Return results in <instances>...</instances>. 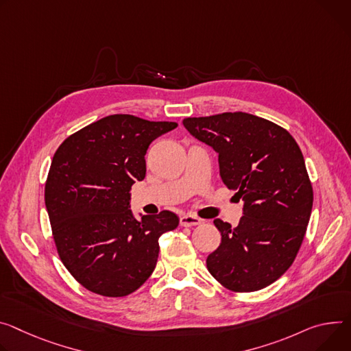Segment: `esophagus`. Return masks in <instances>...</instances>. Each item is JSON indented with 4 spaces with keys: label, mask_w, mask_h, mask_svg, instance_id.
<instances>
[{
    "label": "esophagus",
    "mask_w": 351,
    "mask_h": 351,
    "mask_svg": "<svg viewBox=\"0 0 351 351\" xmlns=\"http://www.w3.org/2000/svg\"><path fill=\"white\" fill-rule=\"evenodd\" d=\"M200 224H202V219L195 217V215L186 214V215L180 217V226L182 227H195V226H200Z\"/></svg>",
    "instance_id": "obj_1"
}]
</instances>
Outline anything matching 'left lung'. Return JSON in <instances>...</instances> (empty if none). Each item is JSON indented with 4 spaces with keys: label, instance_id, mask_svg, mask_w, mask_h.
Listing matches in <instances>:
<instances>
[{
    "label": "left lung",
    "instance_id": "left-lung-1",
    "mask_svg": "<svg viewBox=\"0 0 351 351\" xmlns=\"http://www.w3.org/2000/svg\"><path fill=\"white\" fill-rule=\"evenodd\" d=\"M183 125L218 152L222 182L243 202L238 227L214 219L221 243L207 269L231 291L262 290L290 269L306 232L313 190L302 152L281 125L243 112L186 117Z\"/></svg>",
    "mask_w": 351,
    "mask_h": 351
}]
</instances>
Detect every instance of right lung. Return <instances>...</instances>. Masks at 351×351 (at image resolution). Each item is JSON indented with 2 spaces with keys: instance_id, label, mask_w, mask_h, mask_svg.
I'll use <instances>...</instances> for the list:
<instances>
[{
  "instance_id": "obj_1",
  "label": "right lung",
  "mask_w": 351,
  "mask_h": 351,
  "mask_svg": "<svg viewBox=\"0 0 351 351\" xmlns=\"http://www.w3.org/2000/svg\"><path fill=\"white\" fill-rule=\"evenodd\" d=\"M175 121L110 114L67 137L54 152L45 203L58 256L86 290L104 297L134 293L152 274L158 239L178 227L175 213L136 219L130 189L145 178L149 144Z\"/></svg>"
}]
</instances>
